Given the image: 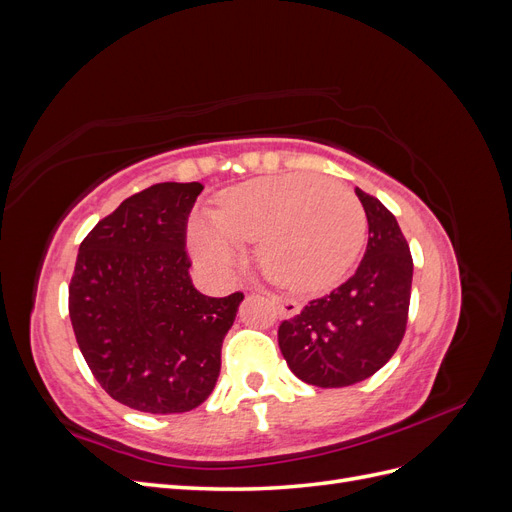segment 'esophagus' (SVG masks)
<instances>
[{
	"mask_svg": "<svg viewBox=\"0 0 512 512\" xmlns=\"http://www.w3.org/2000/svg\"><path fill=\"white\" fill-rule=\"evenodd\" d=\"M271 301L277 305V312H280L282 318H292L301 312V307L297 301L292 299H282V297H271Z\"/></svg>",
	"mask_w": 512,
	"mask_h": 512,
	"instance_id": "obj_1",
	"label": "esophagus"
}]
</instances>
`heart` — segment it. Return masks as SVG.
Instances as JSON below:
<instances>
[{"label": "heart", "instance_id": "1", "mask_svg": "<svg viewBox=\"0 0 512 512\" xmlns=\"http://www.w3.org/2000/svg\"><path fill=\"white\" fill-rule=\"evenodd\" d=\"M367 215L344 183L314 173L254 179L226 192L215 213H198L190 245L215 275L237 267L245 243L275 284L312 292L337 284L359 258Z\"/></svg>", "mask_w": 512, "mask_h": 512}]
</instances>
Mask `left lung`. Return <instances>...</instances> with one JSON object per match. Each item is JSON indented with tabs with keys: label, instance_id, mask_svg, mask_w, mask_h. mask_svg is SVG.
Masks as SVG:
<instances>
[{
	"label": "left lung",
	"instance_id": "left-lung-1",
	"mask_svg": "<svg viewBox=\"0 0 512 512\" xmlns=\"http://www.w3.org/2000/svg\"><path fill=\"white\" fill-rule=\"evenodd\" d=\"M367 215L369 239L359 269L331 294L284 320L277 342L299 380L339 389L374 376L406 333L412 256L395 215L354 188Z\"/></svg>",
	"mask_w": 512,
	"mask_h": 512
}]
</instances>
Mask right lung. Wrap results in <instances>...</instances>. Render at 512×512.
Here are the masks:
<instances>
[{
	"instance_id": "right-lung-1",
	"label": "right lung",
	"mask_w": 512,
	"mask_h": 512,
	"mask_svg": "<svg viewBox=\"0 0 512 512\" xmlns=\"http://www.w3.org/2000/svg\"><path fill=\"white\" fill-rule=\"evenodd\" d=\"M203 183H156L100 220L79 247L70 320L91 374L119 404L179 414L211 395L243 294L190 280L185 224Z\"/></svg>"
}]
</instances>
